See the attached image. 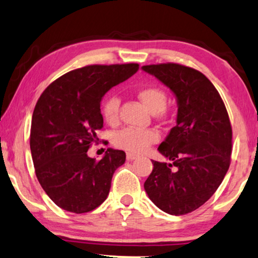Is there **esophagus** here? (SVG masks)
<instances>
[{
    "mask_svg": "<svg viewBox=\"0 0 258 258\" xmlns=\"http://www.w3.org/2000/svg\"><path fill=\"white\" fill-rule=\"evenodd\" d=\"M136 158H137L136 155L130 154V152H128V154H126V159H128V160H134V159H136Z\"/></svg>",
    "mask_w": 258,
    "mask_h": 258,
    "instance_id": "34e87169",
    "label": "esophagus"
}]
</instances>
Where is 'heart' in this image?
Returning a JSON list of instances; mask_svg holds the SVG:
<instances>
[{"instance_id":"obj_1","label":"heart","mask_w":258,"mask_h":258,"mask_svg":"<svg viewBox=\"0 0 258 258\" xmlns=\"http://www.w3.org/2000/svg\"><path fill=\"white\" fill-rule=\"evenodd\" d=\"M138 98L154 114L163 111L167 103L166 93L156 86H148L140 89ZM118 113H120V99L114 94L104 96L101 102V114L104 121L108 124L115 125L118 122ZM157 141H158V134L152 129L125 128L115 134L114 136L115 147L135 154L144 151L149 145Z\"/></svg>"}]
</instances>
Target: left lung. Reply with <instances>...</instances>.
Here are the masks:
<instances>
[{"label": "left lung", "instance_id": "1", "mask_svg": "<svg viewBox=\"0 0 258 258\" xmlns=\"http://www.w3.org/2000/svg\"><path fill=\"white\" fill-rule=\"evenodd\" d=\"M177 99V124L158 151L169 162L152 160L145 192L159 210L184 215L206 203L230 165L231 125L219 92L199 71L167 64L142 66Z\"/></svg>", "mask_w": 258, "mask_h": 258}]
</instances>
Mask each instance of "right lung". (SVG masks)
<instances>
[{
	"label": "right lung",
	"instance_id": "add662e5",
	"mask_svg": "<svg viewBox=\"0 0 258 258\" xmlns=\"http://www.w3.org/2000/svg\"><path fill=\"white\" fill-rule=\"evenodd\" d=\"M138 64L89 65L53 81L32 114L30 149L39 184L67 212L87 213L109 194L125 152L107 149L102 159L88 157L103 126L100 103L111 87L135 74Z\"/></svg>",
	"mask_w": 258,
	"mask_h": 258
}]
</instances>
